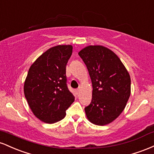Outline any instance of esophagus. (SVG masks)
Returning a JSON list of instances; mask_svg holds the SVG:
<instances>
[{
  "label": "esophagus",
  "instance_id": "1",
  "mask_svg": "<svg viewBox=\"0 0 154 154\" xmlns=\"http://www.w3.org/2000/svg\"><path fill=\"white\" fill-rule=\"evenodd\" d=\"M79 91H80V89H77V91H77V94H79Z\"/></svg>",
  "mask_w": 154,
  "mask_h": 154
}]
</instances>
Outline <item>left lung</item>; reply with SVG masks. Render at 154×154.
<instances>
[{
    "label": "left lung",
    "instance_id": "1",
    "mask_svg": "<svg viewBox=\"0 0 154 154\" xmlns=\"http://www.w3.org/2000/svg\"><path fill=\"white\" fill-rule=\"evenodd\" d=\"M78 54L93 85L91 103L85 108L86 116L95 125L110 124L121 114L130 98V74L116 54L103 45H88Z\"/></svg>",
    "mask_w": 154,
    "mask_h": 154
}]
</instances>
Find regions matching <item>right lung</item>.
Returning <instances> with one entry per match:
<instances>
[{
    "instance_id": "obj_1",
    "label": "right lung",
    "mask_w": 154,
    "mask_h": 154,
    "mask_svg": "<svg viewBox=\"0 0 154 154\" xmlns=\"http://www.w3.org/2000/svg\"><path fill=\"white\" fill-rule=\"evenodd\" d=\"M72 54L71 45L52 47L39 56L28 71L24 95L34 115L45 123L63 119L66 110L75 101L66 77V66Z\"/></svg>"
}]
</instances>
